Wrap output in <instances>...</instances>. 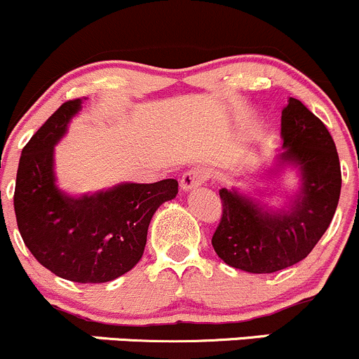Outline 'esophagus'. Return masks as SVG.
<instances>
[{
    "instance_id": "obj_1",
    "label": "esophagus",
    "mask_w": 359,
    "mask_h": 359,
    "mask_svg": "<svg viewBox=\"0 0 359 359\" xmlns=\"http://www.w3.org/2000/svg\"><path fill=\"white\" fill-rule=\"evenodd\" d=\"M206 180H208V173H206V170L193 168L189 170V172L184 173L182 179H180V189H182L184 193H189V191L203 186Z\"/></svg>"
}]
</instances>
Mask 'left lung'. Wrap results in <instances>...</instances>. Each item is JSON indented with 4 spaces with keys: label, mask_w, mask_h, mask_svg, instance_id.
I'll return each mask as SVG.
<instances>
[{
    "label": "left lung",
    "mask_w": 359,
    "mask_h": 359,
    "mask_svg": "<svg viewBox=\"0 0 359 359\" xmlns=\"http://www.w3.org/2000/svg\"><path fill=\"white\" fill-rule=\"evenodd\" d=\"M283 146L271 175L297 170L299 187L285 208H271L245 191H219L222 219L212 238L217 255L234 269L269 274L306 259L330 226L339 205L340 163L335 142L320 118L300 100L281 111Z\"/></svg>",
    "instance_id": "1"
}]
</instances>
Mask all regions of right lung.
<instances>
[{"instance_id": "add662e5", "label": "right lung", "mask_w": 359, "mask_h": 359, "mask_svg": "<svg viewBox=\"0 0 359 359\" xmlns=\"http://www.w3.org/2000/svg\"><path fill=\"white\" fill-rule=\"evenodd\" d=\"M85 100L64 102L25 144L13 206L25 247L43 267L76 283H106L139 262L151 219L179 182H123L81 196L60 189L55 146Z\"/></svg>"}]
</instances>
